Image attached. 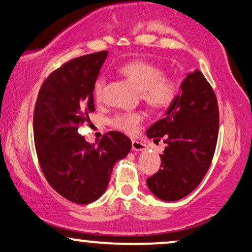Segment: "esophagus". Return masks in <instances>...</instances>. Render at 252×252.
Returning a JSON list of instances; mask_svg holds the SVG:
<instances>
[{
	"mask_svg": "<svg viewBox=\"0 0 252 252\" xmlns=\"http://www.w3.org/2000/svg\"><path fill=\"white\" fill-rule=\"evenodd\" d=\"M146 145L142 144L140 141H136V140H132V150L136 151V152H144L146 151Z\"/></svg>",
	"mask_w": 252,
	"mask_h": 252,
	"instance_id": "obj_1",
	"label": "esophagus"
}]
</instances>
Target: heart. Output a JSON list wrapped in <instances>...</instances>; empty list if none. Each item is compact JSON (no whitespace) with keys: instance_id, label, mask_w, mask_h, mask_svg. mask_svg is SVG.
Returning a JSON list of instances; mask_svg holds the SVG:
<instances>
[{"instance_id":"b5f03b06","label":"heart","mask_w":252,"mask_h":252,"mask_svg":"<svg viewBox=\"0 0 252 252\" xmlns=\"http://www.w3.org/2000/svg\"><path fill=\"white\" fill-rule=\"evenodd\" d=\"M120 73L125 76L141 92V98L146 104L155 110L168 107L178 97L180 84L175 77L163 76L164 71L159 65L146 61H131L120 66ZM105 80L98 78L94 83V97L100 100ZM144 120L141 112L121 113L113 119V125L126 133H134Z\"/></svg>"}]
</instances>
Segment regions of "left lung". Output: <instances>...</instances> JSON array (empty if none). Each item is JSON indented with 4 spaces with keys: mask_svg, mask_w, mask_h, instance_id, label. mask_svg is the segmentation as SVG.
<instances>
[{
    "mask_svg": "<svg viewBox=\"0 0 252 252\" xmlns=\"http://www.w3.org/2000/svg\"><path fill=\"white\" fill-rule=\"evenodd\" d=\"M181 91L164 117L154 123L146 134L164 138L160 154L161 168L147 179L150 190L163 201L186 197L204 178L219 136V106L212 86L201 71L189 72Z\"/></svg>",
    "mask_w": 252,
    "mask_h": 252,
    "instance_id": "1",
    "label": "left lung"
}]
</instances>
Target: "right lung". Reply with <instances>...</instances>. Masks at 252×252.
Returning a JSON list of instances; mask_svg holds the SVG:
<instances>
[{"instance_id": "add662e5", "label": "right lung", "mask_w": 252, "mask_h": 252, "mask_svg": "<svg viewBox=\"0 0 252 252\" xmlns=\"http://www.w3.org/2000/svg\"><path fill=\"white\" fill-rule=\"evenodd\" d=\"M108 51L65 63L43 83L33 112V138L40 168L58 194L89 204L106 190L113 166L129 153L132 141L112 131L90 145L78 133L94 111L93 88Z\"/></svg>"}]
</instances>
